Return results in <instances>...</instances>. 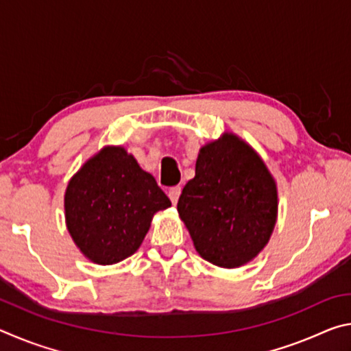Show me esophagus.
<instances>
[{
	"label": "esophagus",
	"mask_w": 351,
	"mask_h": 351,
	"mask_svg": "<svg viewBox=\"0 0 351 351\" xmlns=\"http://www.w3.org/2000/svg\"><path fill=\"white\" fill-rule=\"evenodd\" d=\"M180 195H181V187H180V186L171 187V189L169 190V198H170V201H171V203H173V204L178 203V199H180Z\"/></svg>",
	"instance_id": "34e87169"
}]
</instances>
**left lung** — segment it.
<instances>
[{
	"label": "left lung",
	"mask_w": 351,
	"mask_h": 351,
	"mask_svg": "<svg viewBox=\"0 0 351 351\" xmlns=\"http://www.w3.org/2000/svg\"><path fill=\"white\" fill-rule=\"evenodd\" d=\"M277 212V182L246 141L224 132L199 148L178 213L201 257L226 269L249 263L268 245Z\"/></svg>",
	"instance_id": "8db88e82"
}]
</instances>
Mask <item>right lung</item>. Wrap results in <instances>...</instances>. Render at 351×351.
I'll return each mask as SVG.
<instances>
[{
    "label": "right lung",
    "mask_w": 351,
    "mask_h": 351,
    "mask_svg": "<svg viewBox=\"0 0 351 351\" xmlns=\"http://www.w3.org/2000/svg\"><path fill=\"white\" fill-rule=\"evenodd\" d=\"M171 203L156 180L122 145H105L77 170L64 192L71 239L96 265L138 251L154 213Z\"/></svg>",
    "instance_id": "add662e5"
}]
</instances>
